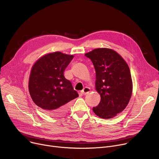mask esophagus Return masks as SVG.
<instances>
[{
	"label": "esophagus",
	"mask_w": 159,
	"mask_h": 159,
	"mask_svg": "<svg viewBox=\"0 0 159 159\" xmlns=\"http://www.w3.org/2000/svg\"><path fill=\"white\" fill-rule=\"evenodd\" d=\"M90 92V88L85 87L82 90H81V94L83 95H85L87 94H88Z\"/></svg>",
	"instance_id": "1"
}]
</instances>
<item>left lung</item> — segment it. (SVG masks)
<instances>
[{
	"label": "left lung",
	"mask_w": 159,
	"mask_h": 159,
	"mask_svg": "<svg viewBox=\"0 0 159 159\" xmlns=\"http://www.w3.org/2000/svg\"><path fill=\"white\" fill-rule=\"evenodd\" d=\"M96 70V89L101 96L99 104L93 108L95 114L110 119L123 111L131 98L133 89L129 66L115 51L97 48L85 54Z\"/></svg>",
	"instance_id": "1"
}]
</instances>
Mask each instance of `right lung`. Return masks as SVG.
Masks as SVG:
<instances>
[{
    "mask_svg": "<svg viewBox=\"0 0 159 159\" xmlns=\"http://www.w3.org/2000/svg\"><path fill=\"white\" fill-rule=\"evenodd\" d=\"M73 55L59 52L42 57L33 65L29 91L34 102L52 116H60L69 108V102L79 94L63 73Z\"/></svg>",
    "mask_w": 159,
    "mask_h": 159,
    "instance_id": "1",
    "label": "right lung"
}]
</instances>
